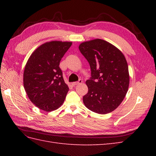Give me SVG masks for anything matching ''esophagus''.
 I'll list each match as a JSON object with an SVG mask.
<instances>
[{"mask_svg": "<svg viewBox=\"0 0 156 156\" xmlns=\"http://www.w3.org/2000/svg\"><path fill=\"white\" fill-rule=\"evenodd\" d=\"M82 79H80V80H79L78 82H72V86H76V85H77V84H80V83H82Z\"/></svg>", "mask_w": 156, "mask_h": 156, "instance_id": "34e87169", "label": "esophagus"}]
</instances>
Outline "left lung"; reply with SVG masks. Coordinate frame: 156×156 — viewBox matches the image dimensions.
I'll use <instances>...</instances> for the list:
<instances>
[{
	"label": "left lung",
	"instance_id": "1",
	"mask_svg": "<svg viewBox=\"0 0 156 156\" xmlns=\"http://www.w3.org/2000/svg\"><path fill=\"white\" fill-rule=\"evenodd\" d=\"M79 50L91 69V77L86 82L88 91L83 97L84 105L98 114L113 111L123 101L129 88L128 65L124 55L100 39L82 43Z\"/></svg>",
	"mask_w": 156,
	"mask_h": 156
}]
</instances>
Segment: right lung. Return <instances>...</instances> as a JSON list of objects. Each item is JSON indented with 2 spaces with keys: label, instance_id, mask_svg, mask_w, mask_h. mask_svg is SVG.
<instances>
[{
  "label": "right lung",
  "instance_id": "1",
  "mask_svg": "<svg viewBox=\"0 0 156 156\" xmlns=\"http://www.w3.org/2000/svg\"><path fill=\"white\" fill-rule=\"evenodd\" d=\"M72 42L53 41L39 46L29 57L23 73V85L36 107L49 112L64 102L69 88L59 68Z\"/></svg>",
  "mask_w": 156,
  "mask_h": 156
}]
</instances>
